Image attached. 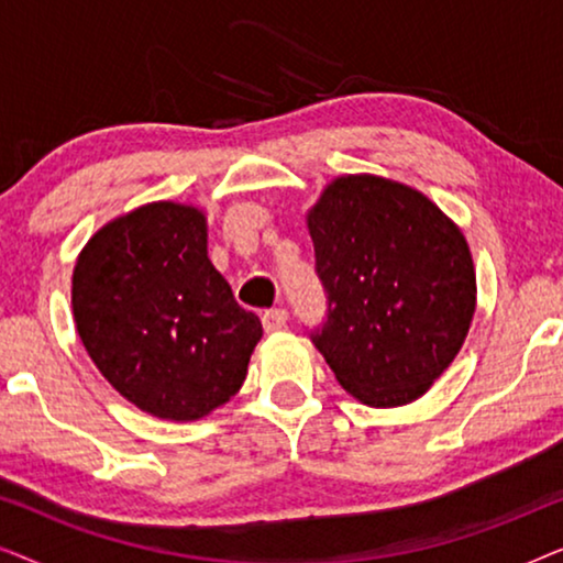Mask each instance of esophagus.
<instances>
[{
    "instance_id": "1",
    "label": "esophagus",
    "mask_w": 563,
    "mask_h": 563,
    "mask_svg": "<svg viewBox=\"0 0 563 563\" xmlns=\"http://www.w3.org/2000/svg\"><path fill=\"white\" fill-rule=\"evenodd\" d=\"M287 310H282V307H274V310H266L261 314V322H264V330L266 333H274V330H282L287 325Z\"/></svg>"
}]
</instances>
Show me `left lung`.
Returning <instances> with one entry per match:
<instances>
[{
    "instance_id": "8db88e82",
    "label": "left lung",
    "mask_w": 563,
    "mask_h": 563,
    "mask_svg": "<svg viewBox=\"0 0 563 563\" xmlns=\"http://www.w3.org/2000/svg\"><path fill=\"white\" fill-rule=\"evenodd\" d=\"M328 320L312 335L341 387L402 407L459 356L476 310L461 228L410 184L343 174L307 210Z\"/></svg>"
}]
</instances>
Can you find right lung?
Masks as SVG:
<instances>
[{
    "mask_svg": "<svg viewBox=\"0 0 563 563\" xmlns=\"http://www.w3.org/2000/svg\"><path fill=\"white\" fill-rule=\"evenodd\" d=\"M71 310L89 358L153 418L191 422L243 387L264 335L207 256V214L161 199L97 230L76 258Z\"/></svg>",
    "mask_w": 563,
    "mask_h": 563,
    "instance_id": "obj_1",
    "label": "right lung"
}]
</instances>
